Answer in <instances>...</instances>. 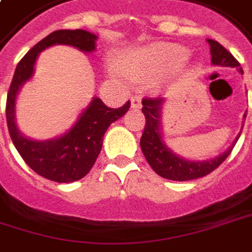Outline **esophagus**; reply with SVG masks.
Wrapping results in <instances>:
<instances>
[{
    "label": "esophagus",
    "instance_id": "obj_1",
    "mask_svg": "<svg viewBox=\"0 0 252 252\" xmlns=\"http://www.w3.org/2000/svg\"><path fill=\"white\" fill-rule=\"evenodd\" d=\"M130 107L132 109H140L142 107V99L139 96H132L130 97Z\"/></svg>",
    "mask_w": 252,
    "mask_h": 252
}]
</instances>
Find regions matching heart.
<instances>
[{
    "mask_svg": "<svg viewBox=\"0 0 252 252\" xmlns=\"http://www.w3.org/2000/svg\"><path fill=\"white\" fill-rule=\"evenodd\" d=\"M189 57V49L179 44L155 42L122 52L109 68L113 78H123L139 82L156 78L180 68Z\"/></svg>",
    "mask_w": 252,
    "mask_h": 252,
    "instance_id": "heart-1",
    "label": "heart"
}]
</instances>
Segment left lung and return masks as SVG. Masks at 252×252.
Wrapping results in <instances>:
<instances>
[{
	"label": "left lung",
	"instance_id": "left-lung-1",
	"mask_svg": "<svg viewBox=\"0 0 252 252\" xmlns=\"http://www.w3.org/2000/svg\"><path fill=\"white\" fill-rule=\"evenodd\" d=\"M211 52V63L217 66H230V68H240V63L235 58L217 41L207 39ZM243 73V69L240 68ZM164 103V99L156 97V99H143L142 100V112L146 118V125L142 139H140V147L145 155L147 163L150 167L161 176L163 179H169L174 182H186V180H194L198 177H204L213 170H216L221 163L228 158L233 147L237 143L238 136L234 139L231 146L222 152L221 155L214 158L208 160H187L179 155H176L169 146L164 143L163 139V129H161V107ZM246 119V115H244ZM243 130V127H241Z\"/></svg>",
	"mask_w": 252,
	"mask_h": 252
}]
</instances>
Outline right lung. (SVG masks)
I'll return each instance as SVG.
<instances>
[{
    "instance_id": "obj_1",
    "label": "right lung",
    "mask_w": 252,
    "mask_h": 252,
    "mask_svg": "<svg viewBox=\"0 0 252 252\" xmlns=\"http://www.w3.org/2000/svg\"><path fill=\"white\" fill-rule=\"evenodd\" d=\"M96 39L94 33L85 30H59L49 33L19 61L8 91L5 113L12 143L35 173L52 182H76L89 173L100 153L107 127L129 110L130 102L112 109L94 96L68 132L55 139L35 140L25 136L17 126V96L25 82L33 76L35 62L46 48L68 45L91 54L96 49Z\"/></svg>"
}]
</instances>
